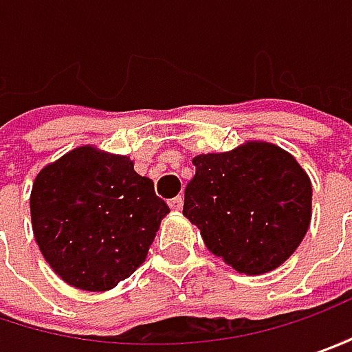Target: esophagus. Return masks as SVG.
I'll use <instances>...</instances> for the list:
<instances>
[{"instance_id":"1","label":"esophagus","mask_w":352,"mask_h":352,"mask_svg":"<svg viewBox=\"0 0 352 352\" xmlns=\"http://www.w3.org/2000/svg\"><path fill=\"white\" fill-rule=\"evenodd\" d=\"M169 206H171V210H181V206H183V197L179 195V197H173L171 201H169Z\"/></svg>"}]
</instances>
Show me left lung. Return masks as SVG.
<instances>
[{"label": "left lung", "mask_w": 352, "mask_h": 352, "mask_svg": "<svg viewBox=\"0 0 352 352\" xmlns=\"http://www.w3.org/2000/svg\"><path fill=\"white\" fill-rule=\"evenodd\" d=\"M192 163L183 214L210 252L240 274H264L294 254L311 221V183L289 153L254 142Z\"/></svg>", "instance_id": "left-lung-1"}]
</instances>
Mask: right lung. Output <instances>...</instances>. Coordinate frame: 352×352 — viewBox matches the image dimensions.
<instances>
[{
	"label": "right lung",
	"mask_w": 352,
	"mask_h": 352,
	"mask_svg": "<svg viewBox=\"0 0 352 352\" xmlns=\"http://www.w3.org/2000/svg\"><path fill=\"white\" fill-rule=\"evenodd\" d=\"M169 212L133 163L76 147L47 165L31 191L38 248L54 272L86 292H106L144 264Z\"/></svg>",
	"instance_id": "1"
}]
</instances>
